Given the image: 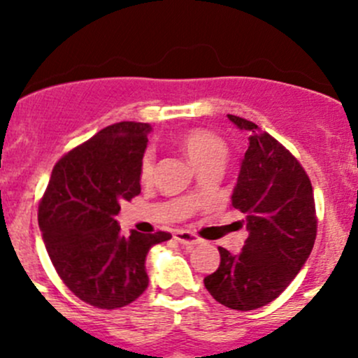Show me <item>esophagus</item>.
<instances>
[{
  "mask_svg": "<svg viewBox=\"0 0 358 358\" xmlns=\"http://www.w3.org/2000/svg\"><path fill=\"white\" fill-rule=\"evenodd\" d=\"M175 239L178 241L180 244H183V246H196V244L202 243L199 237L194 236L192 232H187V230H176Z\"/></svg>",
  "mask_w": 358,
  "mask_h": 358,
  "instance_id": "esophagus-1",
  "label": "esophagus"
}]
</instances>
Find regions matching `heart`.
I'll use <instances>...</instances> for the list:
<instances>
[{"instance_id": "b5f03b06", "label": "heart", "mask_w": 358, "mask_h": 358, "mask_svg": "<svg viewBox=\"0 0 358 358\" xmlns=\"http://www.w3.org/2000/svg\"><path fill=\"white\" fill-rule=\"evenodd\" d=\"M180 147L196 168L208 162H223L227 156V145L216 133L204 128H190L178 138ZM154 173V156L147 152L140 162V178L149 182Z\"/></svg>"}]
</instances>
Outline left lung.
Wrapping results in <instances>:
<instances>
[{"instance_id": "left-lung-1", "label": "left lung", "mask_w": 358, "mask_h": 358, "mask_svg": "<svg viewBox=\"0 0 358 358\" xmlns=\"http://www.w3.org/2000/svg\"><path fill=\"white\" fill-rule=\"evenodd\" d=\"M229 119L249 133L232 192L249 234L239 255L218 248L220 266L204 286L222 305L248 312L273 301L308 259L317 236L315 201L308 175L282 143L248 119Z\"/></svg>"}]
</instances>
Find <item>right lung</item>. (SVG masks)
I'll return each instance as SVG.
<instances>
[{
  "instance_id": "obj_1",
  "label": "right lung",
  "mask_w": 358,
  "mask_h": 358,
  "mask_svg": "<svg viewBox=\"0 0 358 358\" xmlns=\"http://www.w3.org/2000/svg\"><path fill=\"white\" fill-rule=\"evenodd\" d=\"M147 122L122 121L100 129L60 159L38 209L46 251L64 284L88 305L114 310L149 286L147 252L168 232L121 236L122 201L140 194Z\"/></svg>"
}]
</instances>
